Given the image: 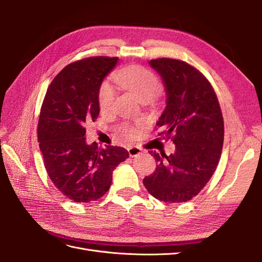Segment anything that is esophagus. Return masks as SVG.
Returning a JSON list of instances; mask_svg holds the SVG:
<instances>
[{
	"instance_id": "esophagus-1",
	"label": "esophagus",
	"mask_w": 262,
	"mask_h": 262,
	"mask_svg": "<svg viewBox=\"0 0 262 262\" xmlns=\"http://www.w3.org/2000/svg\"><path fill=\"white\" fill-rule=\"evenodd\" d=\"M128 152L131 157H134V156H138V155L143 153L144 149L140 146H132V147L128 148Z\"/></svg>"
}]
</instances>
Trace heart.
Here are the masks:
<instances>
[{"mask_svg": "<svg viewBox=\"0 0 262 262\" xmlns=\"http://www.w3.org/2000/svg\"><path fill=\"white\" fill-rule=\"evenodd\" d=\"M114 81L124 90L133 93L140 100L152 99L161 90L158 77L152 71L139 66H129L117 70L114 73ZM116 98V92L109 83H102L98 92V105L101 110L112 108ZM144 120H138L134 123L124 122L117 126L118 133L125 139L136 138L140 129L144 125Z\"/></svg>", "mask_w": 262, "mask_h": 262, "instance_id": "b5f03b06", "label": "heart"}]
</instances>
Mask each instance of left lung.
<instances>
[{
	"label": "left lung",
	"mask_w": 262,
	"mask_h": 262,
	"mask_svg": "<svg viewBox=\"0 0 262 262\" xmlns=\"http://www.w3.org/2000/svg\"><path fill=\"white\" fill-rule=\"evenodd\" d=\"M163 78L167 99L158 136L171 139L170 155L150 150L155 171L143 179L156 199L169 202L191 200L215 171L224 142V120L220 102L209 80L185 61L169 58L150 60Z\"/></svg>",
	"instance_id": "1"
}]
</instances>
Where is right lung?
Returning <instances> with one entry per match:
<instances>
[{"label": "right lung", "mask_w": 262, "mask_h": 262, "mask_svg": "<svg viewBox=\"0 0 262 262\" xmlns=\"http://www.w3.org/2000/svg\"><path fill=\"white\" fill-rule=\"evenodd\" d=\"M118 62L91 57L70 63L53 78L38 121V142L48 176L59 191L74 202L96 201L113 180V171L129 157L119 146L87 145L84 123L99 115L101 82Z\"/></svg>", "instance_id": "1"}]
</instances>
